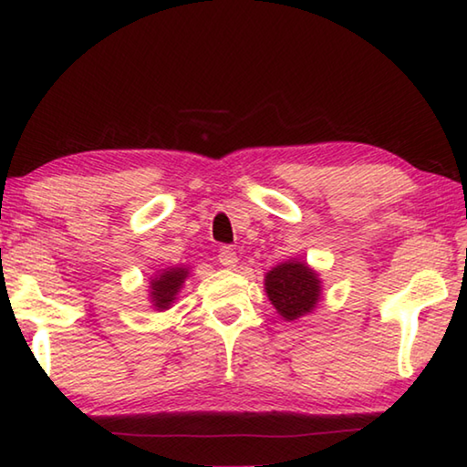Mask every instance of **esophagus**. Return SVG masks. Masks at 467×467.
<instances>
[{
    "label": "esophagus",
    "mask_w": 467,
    "mask_h": 467,
    "mask_svg": "<svg viewBox=\"0 0 467 467\" xmlns=\"http://www.w3.org/2000/svg\"><path fill=\"white\" fill-rule=\"evenodd\" d=\"M218 262L220 265H224L226 270H233L239 264V257H236V251L231 247H223L218 251Z\"/></svg>",
    "instance_id": "1"
}]
</instances>
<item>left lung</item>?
<instances>
[{
	"label": "left lung",
	"instance_id": "8db88e82",
	"mask_svg": "<svg viewBox=\"0 0 467 467\" xmlns=\"http://www.w3.org/2000/svg\"><path fill=\"white\" fill-rule=\"evenodd\" d=\"M265 292L284 319L295 321L309 315L321 298L319 274L305 262H284L265 274Z\"/></svg>",
	"mask_w": 467,
	"mask_h": 467
}]
</instances>
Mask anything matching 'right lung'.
<instances>
[{"mask_svg":"<svg viewBox=\"0 0 467 467\" xmlns=\"http://www.w3.org/2000/svg\"><path fill=\"white\" fill-rule=\"evenodd\" d=\"M187 275V267H167V270H158L150 278V298H152V306L156 311L171 309L179 290L183 288Z\"/></svg>","mask_w":467,"mask_h":467,"instance_id":"1","label":"right lung"}]
</instances>
